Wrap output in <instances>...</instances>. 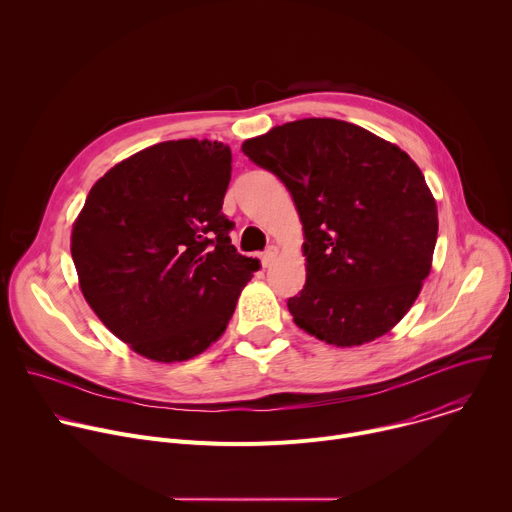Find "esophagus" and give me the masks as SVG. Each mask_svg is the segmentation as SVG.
<instances>
[{
  "mask_svg": "<svg viewBox=\"0 0 512 512\" xmlns=\"http://www.w3.org/2000/svg\"><path fill=\"white\" fill-rule=\"evenodd\" d=\"M275 255H277V249H275V247H269L265 253H261V265H263V267H269V265L273 263Z\"/></svg>",
  "mask_w": 512,
  "mask_h": 512,
  "instance_id": "esophagus-1",
  "label": "esophagus"
}]
</instances>
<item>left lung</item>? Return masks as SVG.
Segmentation results:
<instances>
[{"mask_svg": "<svg viewBox=\"0 0 512 512\" xmlns=\"http://www.w3.org/2000/svg\"><path fill=\"white\" fill-rule=\"evenodd\" d=\"M296 202L306 285L294 322L334 346L387 334L417 300L437 241V206L417 164L375 133L300 119L243 143Z\"/></svg>", "mask_w": 512, "mask_h": 512, "instance_id": "left-lung-1", "label": "left lung"}]
</instances>
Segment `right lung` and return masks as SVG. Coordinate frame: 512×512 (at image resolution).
Returning a JSON list of instances; mask_svg holds the SVG:
<instances>
[{
	"mask_svg": "<svg viewBox=\"0 0 512 512\" xmlns=\"http://www.w3.org/2000/svg\"><path fill=\"white\" fill-rule=\"evenodd\" d=\"M233 156L221 141H162L91 188L72 225L83 296L137 354L182 362L221 338L259 261L223 214Z\"/></svg>",
	"mask_w": 512,
	"mask_h": 512,
	"instance_id": "obj_1",
	"label": "right lung"
}]
</instances>
